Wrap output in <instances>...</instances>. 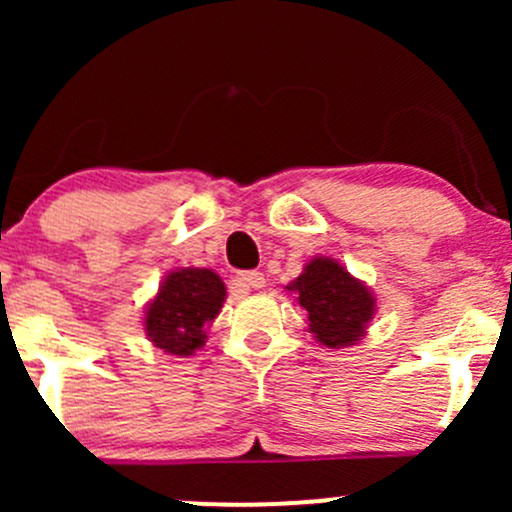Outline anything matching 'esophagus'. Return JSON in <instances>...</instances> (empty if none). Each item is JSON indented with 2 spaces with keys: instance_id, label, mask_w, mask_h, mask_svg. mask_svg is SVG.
Wrapping results in <instances>:
<instances>
[{
  "instance_id": "esophagus-1",
  "label": "esophagus",
  "mask_w": 512,
  "mask_h": 512,
  "mask_svg": "<svg viewBox=\"0 0 512 512\" xmlns=\"http://www.w3.org/2000/svg\"><path fill=\"white\" fill-rule=\"evenodd\" d=\"M236 284L243 291L262 289V286H264V274L262 272H243V274L236 276Z\"/></svg>"
}]
</instances>
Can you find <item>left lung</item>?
I'll list each match as a JSON object with an SVG mask.
<instances>
[{
	"mask_svg": "<svg viewBox=\"0 0 512 512\" xmlns=\"http://www.w3.org/2000/svg\"><path fill=\"white\" fill-rule=\"evenodd\" d=\"M286 289L296 291L298 303L308 313V330L330 349L356 344L375 315V298L368 286L332 257L310 260Z\"/></svg>",
	"mask_w": 512,
	"mask_h": 512,
	"instance_id": "obj_1",
	"label": "left lung"
}]
</instances>
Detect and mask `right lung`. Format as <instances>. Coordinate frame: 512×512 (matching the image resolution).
Returning a JSON list of instances; mask_svg holds the SVG:
<instances>
[{
	"mask_svg": "<svg viewBox=\"0 0 512 512\" xmlns=\"http://www.w3.org/2000/svg\"><path fill=\"white\" fill-rule=\"evenodd\" d=\"M226 301V286L211 269L185 267L163 279L158 296L144 317L146 337L173 356H192L202 349L207 327Z\"/></svg>",
	"mask_w": 512,
	"mask_h": 512,
	"instance_id": "1",
	"label": "right lung"
}]
</instances>
